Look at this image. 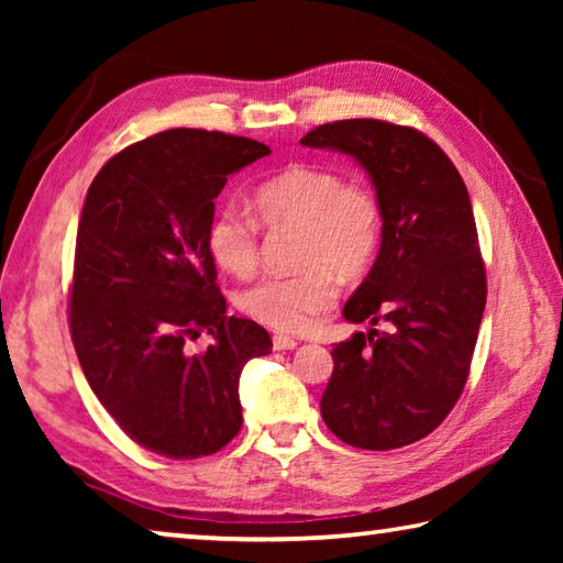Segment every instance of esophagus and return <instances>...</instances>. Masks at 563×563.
<instances>
[{
    "label": "esophagus",
    "instance_id": "obj_1",
    "mask_svg": "<svg viewBox=\"0 0 563 563\" xmlns=\"http://www.w3.org/2000/svg\"><path fill=\"white\" fill-rule=\"evenodd\" d=\"M273 347L275 350H295L298 347V340L288 335H273Z\"/></svg>",
    "mask_w": 563,
    "mask_h": 563
}]
</instances>
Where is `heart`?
Wrapping results in <instances>:
<instances>
[{
	"instance_id": "b5f03b06",
	"label": "heart",
	"mask_w": 563,
	"mask_h": 563,
	"mask_svg": "<svg viewBox=\"0 0 563 563\" xmlns=\"http://www.w3.org/2000/svg\"><path fill=\"white\" fill-rule=\"evenodd\" d=\"M263 225L298 228L288 275H268L241 292V310L280 332H302L335 300V279L355 280L373 265L383 241V203L373 188L345 180L338 168L292 164L253 188ZM253 216L225 206L208 223L206 243L225 273L247 278L261 261Z\"/></svg>"
}]
</instances>
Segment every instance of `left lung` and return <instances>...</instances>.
Segmentation results:
<instances>
[{"label":"left lung","instance_id":"left-lung-1","mask_svg":"<svg viewBox=\"0 0 563 563\" xmlns=\"http://www.w3.org/2000/svg\"><path fill=\"white\" fill-rule=\"evenodd\" d=\"M300 144L355 158L383 203L377 261L342 308L347 322L373 328L332 347L320 412L342 442L397 450L440 427L470 377L487 305L470 194L450 156L417 129L347 119Z\"/></svg>","mask_w":563,"mask_h":563}]
</instances>
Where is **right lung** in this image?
Segmentation results:
<instances>
[{
    "label": "right lung",
    "mask_w": 563,
    "mask_h": 563,
    "mask_svg": "<svg viewBox=\"0 0 563 563\" xmlns=\"http://www.w3.org/2000/svg\"><path fill=\"white\" fill-rule=\"evenodd\" d=\"M268 154L221 131H161L109 158L84 201L69 300L76 357L121 430L168 460L208 456L241 432L238 379L273 350L258 322L225 312L206 243L228 176ZM203 329L212 345L190 353Z\"/></svg>",
    "instance_id": "right-lung-1"
}]
</instances>
